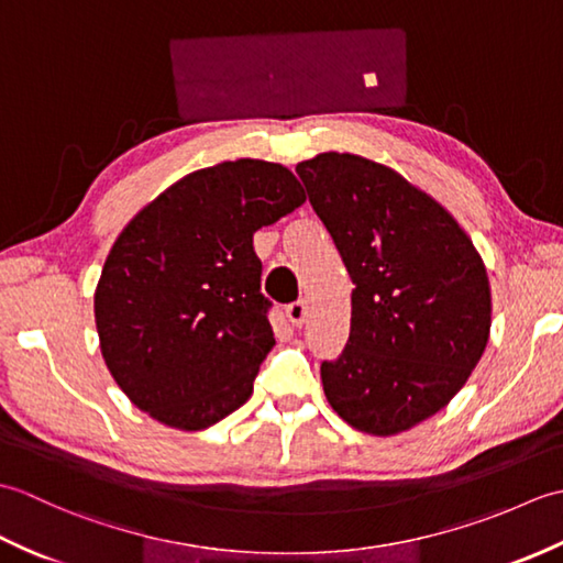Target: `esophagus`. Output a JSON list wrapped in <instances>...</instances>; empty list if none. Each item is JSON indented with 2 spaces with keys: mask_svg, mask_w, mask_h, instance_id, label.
Segmentation results:
<instances>
[{
  "mask_svg": "<svg viewBox=\"0 0 563 563\" xmlns=\"http://www.w3.org/2000/svg\"><path fill=\"white\" fill-rule=\"evenodd\" d=\"M309 317V302L307 300H297L288 307V319L292 321V327H302Z\"/></svg>",
  "mask_w": 563,
  "mask_h": 563,
  "instance_id": "34e87169",
  "label": "esophagus"
}]
</instances>
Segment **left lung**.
<instances>
[{"label": "left lung", "mask_w": 563, "mask_h": 563, "mask_svg": "<svg viewBox=\"0 0 563 563\" xmlns=\"http://www.w3.org/2000/svg\"><path fill=\"white\" fill-rule=\"evenodd\" d=\"M349 268L351 336L321 385L345 423L397 435L438 413L482 361L492 288L457 220L385 164L324 152L297 164Z\"/></svg>", "instance_id": "8db88e82"}]
</instances>
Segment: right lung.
<instances>
[{
    "instance_id": "add662e5",
    "label": "right lung",
    "mask_w": 563,
    "mask_h": 563,
    "mask_svg": "<svg viewBox=\"0 0 563 563\" xmlns=\"http://www.w3.org/2000/svg\"><path fill=\"white\" fill-rule=\"evenodd\" d=\"M307 200L283 164L184 176L118 234L93 295L101 355L154 421L202 430L254 391L275 345L254 232Z\"/></svg>"
}]
</instances>
